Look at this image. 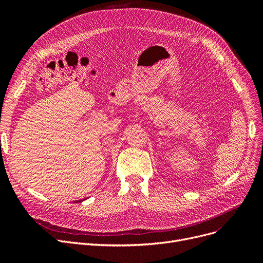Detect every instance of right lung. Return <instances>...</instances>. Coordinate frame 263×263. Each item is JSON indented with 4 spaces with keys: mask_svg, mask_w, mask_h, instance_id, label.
<instances>
[{
    "mask_svg": "<svg viewBox=\"0 0 263 263\" xmlns=\"http://www.w3.org/2000/svg\"><path fill=\"white\" fill-rule=\"evenodd\" d=\"M83 200H85V199H81V200H77V202H82Z\"/></svg>",
    "mask_w": 263,
    "mask_h": 263,
    "instance_id": "1",
    "label": "right lung"
}]
</instances>
